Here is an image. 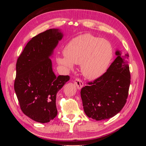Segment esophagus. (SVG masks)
Wrapping results in <instances>:
<instances>
[{"label": "esophagus", "instance_id": "esophagus-1", "mask_svg": "<svg viewBox=\"0 0 146 146\" xmlns=\"http://www.w3.org/2000/svg\"><path fill=\"white\" fill-rule=\"evenodd\" d=\"M75 85H76L77 89L80 90L83 86V82L80 80V78H76V80H74Z\"/></svg>", "mask_w": 146, "mask_h": 146}]
</instances>
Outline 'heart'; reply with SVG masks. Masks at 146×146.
<instances>
[{
    "label": "heart",
    "mask_w": 146,
    "mask_h": 146,
    "mask_svg": "<svg viewBox=\"0 0 146 146\" xmlns=\"http://www.w3.org/2000/svg\"><path fill=\"white\" fill-rule=\"evenodd\" d=\"M113 47L108 41L84 34L70 41L63 49V56H58V64L68 71L74 64H80L84 77L96 79L105 72L113 58Z\"/></svg>",
    "instance_id": "obj_1"
}]
</instances>
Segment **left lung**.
<instances>
[{"instance_id":"8db88e82","label":"left lung","mask_w":146,"mask_h":146,"mask_svg":"<svg viewBox=\"0 0 146 146\" xmlns=\"http://www.w3.org/2000/svg\"><path fill=\"white\" fill-rule=\"evenodd\" d=\"M116 58L102 76L89 82L80 91L84 111L96 121L110 119L120 112L127 102L130 84L127 58L116 50Z\"/></svg>"}]
</instances>
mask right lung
Listing matches in <instances>:
<instances>
[{"instance_id": "1", "label": "right lung", "mask_w": 146, "mask_h": 146, "mask_svg": "<svg viewBox=\"0 0 146 146\" xmlns=\"http://www.w3.org/2000/svg\"><path fill=\"white\" fill-rule=\"evenodd\" d=\"M63 36L57 29L38 34L17 60L14 87L21 109L38 122L47 123L56 116V94L70 79L68 76H55L50 58Z\"/></svg>"}]
</instances>
